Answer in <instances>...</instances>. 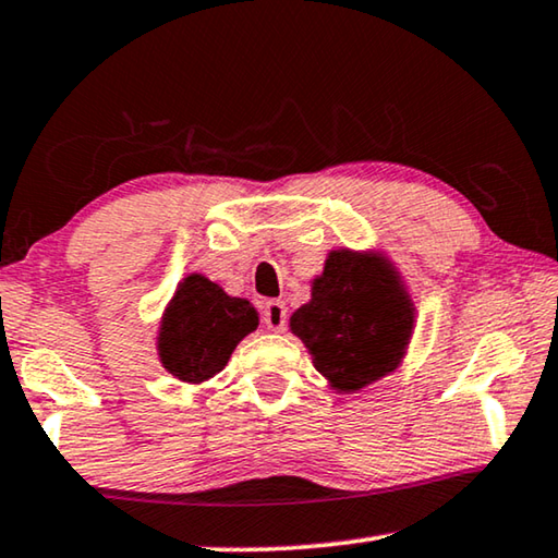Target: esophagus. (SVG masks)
Returning a JSON list of instances; mask_svg holds the SVG:
<instances>
[{
	"label": "esophagus",
	"mask_w": 558,
	"mask_h": 558,
	"mask_svg": "<svg viewBox=\"0 0 558 558\" xmlns=\"http://www.w3.org/2000/svg\"><path fill=\"white\" fill-rule=\"evenodd\" d=\"M263 325H266L270 332H282L288 325V307L282 305L280 300H268L263 305Z\"/></svg>",
	"instance_id": "34e87169"
}]
</instances>
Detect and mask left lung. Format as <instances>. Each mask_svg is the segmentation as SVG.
<instances>
[{
    "mask_svg": "<svg viewBox=\"0 0 558 558\" xmlns=\"http://www.w3.org/2000/svg\"><path fill=\"white\" fill-rule=\"evenodd\" d=\"M317 372L356 391L396 369L413 329V305L389 263L352 251L329 253L313 300L290 319Z\"/></svg>",
    "mask_w": 558,
    "mask_h": 558,
    "instance_id": "left-lung-1",
    "label": "left lung"
}]
</instances>
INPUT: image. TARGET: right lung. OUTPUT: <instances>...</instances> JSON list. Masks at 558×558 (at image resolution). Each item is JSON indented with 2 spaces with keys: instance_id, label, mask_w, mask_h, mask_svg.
Segmentation results:
<instances>
[{
  "instance_id": "right-lung-1",
  "label": "right lung",
  "mask_w": 558,
  "mask_h": 558,
  "mask_svg": "<svg viewBox=\"0 0 558 558\" xmlns=\"http://www.w3.org/2000/svg\"><path fill=\"white\" fill-rule=\"evenodd\" d=\"M258 327L248 300L229 298L204 276H189L169 302L159 356L177 379L199 384L219 374L241 339Z\"/></svg>"
}]
</instances>
